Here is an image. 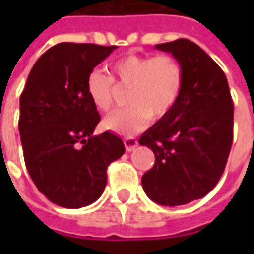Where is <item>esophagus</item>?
Instances as JSON below:
<instances>
[{
  "mask_svg": "<svg viewBox=\"0 0 254 254\" xmlns=\"http://www.w3.org/2000/svg\"><path fill=\"white\" fill-rule=\"evenodd\" d=\"M124 144H125V148H127V152H130V151H133L137 147L138 141L134 137H127L124 138Z\"/></svg>",
  "mask_w": 254,
  "mask_h": 254,
  "instance_id": "1",
  "label": "esophagus"
}]
</instances>
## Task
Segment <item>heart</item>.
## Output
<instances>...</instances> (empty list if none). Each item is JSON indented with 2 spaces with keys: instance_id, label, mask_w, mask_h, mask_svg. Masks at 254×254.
<instances>
[{
  "instance_id": "b5f03b06",
  "label": "heart",
  "mask_w": 254,
  "mask_h": 254,
  "mask_svg": "<svg viewBox=\"0 0 254 254\" xmlns=\"http://www.w3.org/2000/svg\"><path fill=\"white\" fill-rule=\"evenodd\" d=\"M117 83L130 87L127 109L111 113L103 127L118 134H133L154 120L165 118L180 99L184 87V67L173 56H127L110 65ZM116 84L100 70L89 73L87 92L100 111L110 110Z\"/></svg>"
}]
</instances>
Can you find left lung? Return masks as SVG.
<instances>
[{"mask_svg": "<svg viewBox=\"0 0 254 254\" xmlns=\"http://www.w3.org/2000/svg\"><path fill=\"white\" fill-rule=\"evenodd\" d=\"M155 49L177 58L185 78L174 109L138 140L155 154L141 185L152 201L176 207L204 197L220 180L233 144L234 105L223 70L194 42Z\"/></svg>", "mask_w": 254, "mask_h": 254, "instance_id": "obj_1", "label": "left lung"}]
</instances>
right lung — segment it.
<instances>
[{
	"instance_id": "right-lung-1",
	"label": "right lung",
	"mask_w": 254,
	"mask_h": 254,
	"mask_svg": "<svg viewBox=\"0 0 254 254\" xmlns=\"http://www.w3.org/2000/svg\"><path fill=\"white\" fill-rule=\"evenodd\" d=\"M117 46L58 43L31 69L20 96L19 132L25 166L42 194L64 208H81L105 190L107 166L125 152L111 132L94 136L100 116L87 78Z\"/></svg>"
}]
</instances>
